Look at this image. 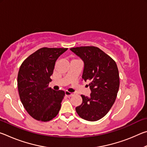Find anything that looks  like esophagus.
<instances>
[{
    "instance_id": "34e87169",
    "label": "esophagus",
    "mask_w": 147,
    "mask_h": 147,
    "mask_svg": "<svg viewBox=\"0 0 147 147\" xmlns=\"http://www.w3.org/2000/svg\"><path fill=\"white\" fill-rule=\"evenodd\" d=\"M65 95L67 96H68V97H71V96L74 95V93H71V92H69L67 91H66L65 92Z\"/></svg>"
}]
</instances>
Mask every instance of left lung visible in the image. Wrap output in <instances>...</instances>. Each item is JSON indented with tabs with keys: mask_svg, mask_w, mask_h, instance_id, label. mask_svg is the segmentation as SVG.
<instances>
[{
	"mask_svg": "<svg viewBox=\"0 0 147 147\" xmlns=\"http://www.w3.org/2000/svg\"><path fill=\"white\" fill-rule=\"evenodd\" d=\"M84 63V80H90V96L82 94V103L76 111L81 118L96 121L108 113L115 101L119 88V74L115 61L98 47L70 49Z\"/></svg>",
	"mask_w": 147,
	"mask_h": 147,
	"instance_id": "8db88e82",
	"label": "left lung"
}]
</instances>
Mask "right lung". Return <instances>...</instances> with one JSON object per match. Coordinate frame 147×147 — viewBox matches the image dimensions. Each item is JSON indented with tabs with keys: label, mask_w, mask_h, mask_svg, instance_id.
<instances>
[{
	"label": "right lung",
	"mask_w": 147,
	"mask_h": 147,
	"mask_svg": "<svg viewBox=\"0 0 147 147\" xmlns=\"http://www.w3.org/2000/svg\"><path fill=\"white\" fill-rule=\"evenodd\" d=\"M67 48L39 49L20 67L17 86L24 108L38 121L47 122L58 115L65 96L63 91L49 88L56 61Z\"/></svg>",
	"instance_id": "1"
}]
</instances>
